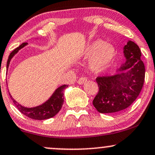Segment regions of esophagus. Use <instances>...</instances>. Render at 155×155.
Masks as SVG:
<instances>
[{
  "instance_id": "obj_1",
  "label": "esophagus",
  "mask_w": 155,
  "mask_h": 155,
  "mask_svg": "<svg viewBox=\"0 0 155 155\" xmlns=\"http://www.w3.org/2000/svg\"><path fill=\"white\" fill-rule=\"evenodd\" d=\"M87 78H86L85 76H82V77H81L79 80H78V84H83L87 82Z\"/></svg>"
}]
</instances>
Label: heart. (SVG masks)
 I'll return each instance as SVG.
<instances>
[{"label": "heart", "instance_id": "b5f03b06", "mask_svg": "<svg viewBox=\"0 0 155 155\" xmlns=\"http://www.w3.org/2000/svg\"><path fill=\"white\" fill-rule=\"evenodd\" d=\"M116 50L114 46L106 44L104 40L97 39L90 42L86 48L84 55L92 57L90 67L94 72H101L109 68L114 61Z\"/></svg>", "mask_w": 155, "mask_h": 155}]
</instances>
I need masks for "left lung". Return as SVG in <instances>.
<instances>
[{
	"label": "left lung",
	"mask_w": 155,
	"mask_h": 155,
	"mask_svg": "<svg viewBox=\"0 0 155 155\" xmlns=\"http://www.w3.org/2000/svg\"><path fill=\"white\" fill-rule=\"evenodd\" d=\"M124 50L126 61L119 69L122 73L96 79L99 91L92 102L100 113H113L126 109L135 101L143 87L145 67L139 46L128 41Z\"/></svg>",
	"instance_id": "obj_1"
}]
</instances>
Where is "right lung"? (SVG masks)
<instances>
[{"label": "right lung", "instance_id": "add662e5", "mask_svg": "<svg viewBox=\"0 0 155 155\" xmlns=\"http://www.w3.org/2000/svg\"><path fill=\"white\" fill-rule=\"evenodd\" d=\"M27 42H24L10 53L8 61H7V70L8 68L9 63H10L12 57L20 49H21L24 46L27 45ZM66 87H68V86L66 84L61 86L55 90V92L53 93V95L50 97V98L48 101H46L45 103L40 106L31 108L24 107L21 105H19L14 99H13L12 95L10 94H10L11 98L14 102L15 106L17 107V109L21 112L22 114L25 115L26 116L29 117L30 118L35 119V120H45V119H48L55 116L60 111V110L61 109L63 104V98H64L63 97V91Z\"/></svg>", "mask_w": 155, "mask_h": 155}]
</instances>
